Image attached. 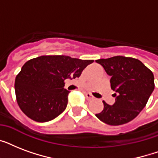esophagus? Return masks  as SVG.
Listing matches in <instances>:
<instances>
[{
  "label": "esophagus",
  "instance_id": "1",
  "mask_svg": "<svg viewBox=\"0 0 158 158\" xmlns=\"http://www.w3.org/2000/svg\"><path fill=\"white\" fill-rule=\"evenodd\" d=\"M84 95H85V97H86V99L88 100V101H91V100H93V99L94 98V97L93 96V95H91L90 94H89V93H85Z\"/></svg>",
  "mask_w": 158,
  "mask_h": 158
}]
</instances>
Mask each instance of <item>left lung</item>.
Here are the masks:
<instances>
[{"mask_svg": "<svg viewBox=\"0 0 158 158\" xmlns=\"http://www.w3.org/2000/svg\"><path fill=\"white\" fill-rule=\"evenodd\" d=\"M110 75V88L115 94L113 106L102 102L103 110L96 114L99 120L110 125L130 122L147 104L154 89L152 72L139 60L121 56L96 60Z\"/></svg>", "mask_w": 158, "mask_h": 158, "instance_id": "8db88e82", "label": "left lung"}]
</instances>
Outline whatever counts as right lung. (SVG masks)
I'll return each mask as SVG.
<instances>
[{"label":"right lung","instance_id":"add662e5","mask_svg":"<svg viewBox=\"0 0 158 158\" xmlns=\"http://www.w3.org/2000/svg\"><path fill=\"white\" fill-rule=\"evenodd\" d=\"M94 60L68 56H41L23 64L16 75L17 103L28 118L47 122L57 117L67 106L69 92L64 79L79 78Z\"/></svg>","mask_w":158,"mask_h":158}]
</instances>
